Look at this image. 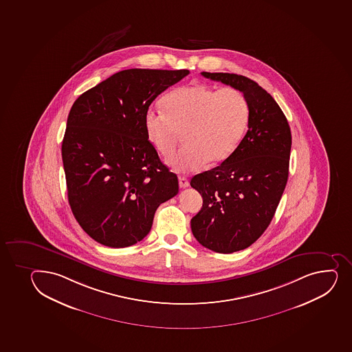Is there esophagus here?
Instances as JSON below:
<instances>
[{"label": "esophagus", "instance_id": "obj_1", "mask_svg": "<svg viewBox=\"0 0 352 352\" xmlns=\"http://www.w3.org/2000/svg\"><path fill=\"white\" fill-rule=\"evenodd\" d=\"M179 186H180L182 188H187L189 186L188 179L180 175V177H179Z\"/></svg>", "mask_w": 352, "mask_h": 352}]
</instances>
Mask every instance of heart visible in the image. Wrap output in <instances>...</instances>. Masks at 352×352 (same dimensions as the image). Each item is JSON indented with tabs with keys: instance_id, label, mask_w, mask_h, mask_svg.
Returning a JSON list of instances; mask_svg holds the SVG:
<instances>
[{
	"instance_id": "obj_1",
	"label": "heart",
	"mask_w": 352,
	"mask_h": 352,
	"mask_svg": "<svg viewBox=\"0 0 352 352\" xmlns=\"http://www.w3.org/2000/svg\"><path fill=\"white\" fill-rule=\"evenodd\" d=\"M162 107L164 112L145 113V133L164 157L175 151L182 133L186 144L168 160L180 173L199 170L208 162L216 165L228 160L250 126V102L234 87L216 91L206 84L185 85L167 94Z\"/></svg>"
}]
</instances>
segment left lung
<instances>
[{"label": "left lung", "mask_w": 352, "mask_h": 352, "mask_svg": "<svg viewBox=\"0 0 352 352\" xmlns=\"http://www.w3.org/2000/svg\"><path fill=\"white\" fill-rule=\"evenodd\" d=\"M201 74L241 91L250 106L248 131L236 151L190 180L204 199L190 221L192 234L206 248L230 254L255 243L275 214L289 177L290 126L256 82L236 74Z\"/></svg>", "instance_id": "1"}]
</instances>
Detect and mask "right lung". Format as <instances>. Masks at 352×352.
Masks as SVG:
<instances>
[{
  "label": "right lung",
  "mask_w": 352,
  "mask_h": 352,
  "mask_svg": "<svg viewBox=\"0 0 352 352\" xmlns=\"http://www.w3.org/2000/svg\"><path fill=\"white\" fill-rule=\"evenodd\" d=\"M188 74L122 70L74 102L62 141L68 201L97 243L122 248L141 241L157 208L178 194V177L148 141L144 116L158 94Z\"/></svg>",
  "instance_id": "obj_1"
}]
</instances>
